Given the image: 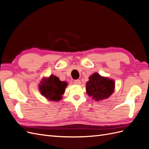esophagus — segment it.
<instances>
[{"mask_svg":"<svg viewBox=\"0 0 149 149\" xmlns=\"http://www.w3.org/2000/svg\"><path fill=\"white\" fill-rule=\"evenodd\" d=\"M73 83H74V84H77V85H79L81 84V81H80V80H79V79L74 80Z\"/></svg>","mask_w":149,"mask_h":149,"instance_id":"obj_1","label":"esophagus"}]
</instances>
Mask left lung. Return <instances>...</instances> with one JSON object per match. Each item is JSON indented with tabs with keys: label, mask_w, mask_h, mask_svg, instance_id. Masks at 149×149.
Listing matches in <instances>:
<instances>
[{
	"label": "left lung",
	"mask_w": 149,
	"mask_h": 149,
	"mask_svg": "<svg viewBox=\"0 0 149 149\" xmlns=\"http://www.w3.org/2000/svg\"><path fill=\"white\" fill-rule=\"evenodd\" d=\"M86 86L88 95L93 100L99 101L108 98L113 93L115 83L114 80L95 73L89 76Z\"/></svg>",
	"instance_id": "obj_1"
}]
</instances>
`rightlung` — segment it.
<instances>
[{"label":"right lung","instance_id":"1","mask_svg":"<svg viewBox=\"0 0 149 149\" xmlns=\"http://www.w3.org/2000/svg\"><path fill=\"white\" fill-rule=\"evenodd\" d=\"M67 85L66 82L61 81L57 76L52 74L48 78H43L39 84V90L47 100L58 101L61 100Z\"/></svg>","mask_w":149,"mask_h":149}]
</instances>
